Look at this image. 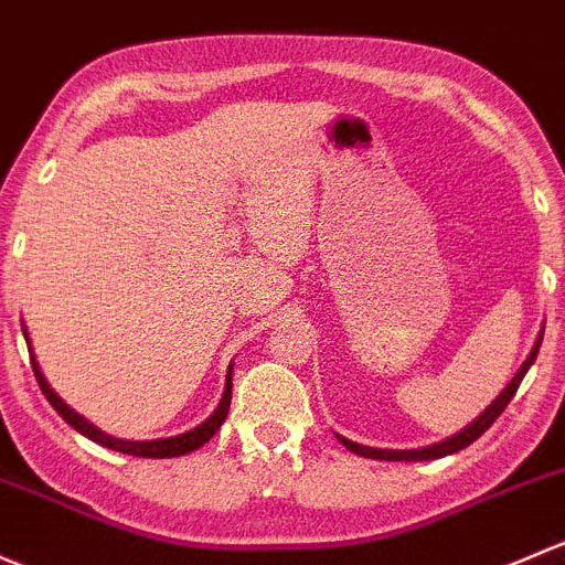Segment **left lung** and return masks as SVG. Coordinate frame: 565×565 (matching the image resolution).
Masks as SVG:
<instances>
[{"label":"left lung","instance_id":"1","mask_svg":"<svg viewBox=\"0 0 565 565\" xmlns=\"http://www.w3.org/2000/svg\"><path fill=\"white\" fill-rule=\"evenodd\" d=\"M542 337H544V331H539V337H536V342H533L531 353H527V359L522 362V367L516 370V375L511 377L509 383H505L503 392H500L498 397L492 399V403L487 405V408L481 411L479 416H476L473 422L468 424V427H462L459 433L451 435V438L438 440V444L422 446V449H375V446H362V444H356V440L342 438V435H337V440H340V444L345 446L348 451H353V455L370 457V459H386V462H424V459H440V457L457 455V451H462L465 446L473 444L476 438H481V435H484L487 429L492 427V422H495L500 413L505 411V405L514 399V394H516V388H520L522 377H525V372L533 367V362H536V353H539V348H542Z\"/></svg>","mask_w":565,"mask_h":565}]
</instances>
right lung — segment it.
Instances as JSON below:
<instances>
[{
	"instance_id": "1",
	"label": "right lung",
	"mask_w": 565,
	"mask_h": 565,
	"mask_svg": "<svg viewBox=\"0 0 565 565\" xmlns=\"http://www.w3.org/2000/svg\"><path fill=\"white\" fill-rule=\"evenodd\" d=\"M23 329V337H26V345H29V356H32V370H34V377H38L40 388H43L45 399L51 403V408L60 413L62 418L70 424L73 429H78L84 438L95 440V444L106 446V449H114L119 451V455H132V457H149V459H168V457H182V455H190V451L201 449L203 444H206L209 438H212L214 433H217L220 427H223L225 416H228V408H231V388H234V383H231V375H234V364L228 367V375H225V388H223V397H220L217 408L212 411V416L206 418V422H201L198 427L188 429V433L182 435H173V438H157V440H121V438H114V435L103 433L100 427H95V424L89 422V418H84L81 413H75L65 399L60 397V394L54 392V388L49 386V381H45L43 370H40L38 359H34L32 353V342H29V334H26V326L21 323Z\"/></svg>"
}]
</instances>
